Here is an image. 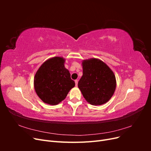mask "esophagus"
I'll return each mask as SVG.
<instances>
[{
  "label": "esophagus",
  "instance_id": "34e87169",
  "mask_svg": "<svg viewBox=\"0 0 151 151\" xmlns=\"http://www.w3.org/2000/svg\"><path fill=\"white\" fill-rule=\"evenodd\" d=\"M75 83H76V86L77 87V85H78V81L75 80Z\"/></svg>",
  "mask_w": 151,
  "mask_h": 151
}]
</instances>
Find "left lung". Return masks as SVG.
Returning <instances> with one entry per match:
<instances>
[{
	"label": "left lung",
	"mask_w": 151,
	"mask_h": 151,
	"mask_svg": "<svg viewBox=\"0 0 151 151\" xmlns=\"http://www.w3.org/2000/svg\"><path fill=\"white\" fill-rule=\"evenodd\" d=\"M83 76L78 88L87 102L101 105L111 98L116 87V77L112 70L98 58H91L82 62Z\"/></svg>",
	"instance_id": "obj_1"
}]
</instances>
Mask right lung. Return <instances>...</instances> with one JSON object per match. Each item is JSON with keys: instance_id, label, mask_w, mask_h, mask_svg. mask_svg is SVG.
<instances>
[{"instance_id": "right-lung-1", "label": "right lung", "mask_w": 151, "mask_h": 151, "mask_svg": "<svg viewBox=\"0 0 151 151\" xmlns=\"http://www.w3.org/2000/svg\"><path fill=\"white\" fill-rule=\"evenodd\" d=\"M65 59L54 57L44 62L34 77V88L45 103L57 105L65 99L75 86L70 74L65 67Z\"/></svg>"}]
</instances>
